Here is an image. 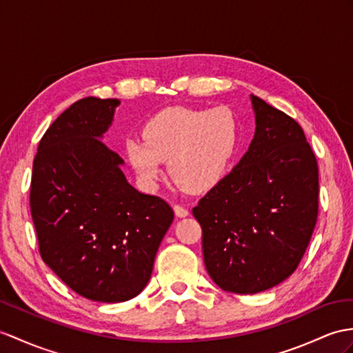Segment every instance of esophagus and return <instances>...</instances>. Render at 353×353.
Returning a JSON list of instances; mask_svg holds the SVG:
<instances>
[{
	"instance_id": "34e87169",
	"label": "esophagus",
	"mask_w": 353,
	"mask_h": 353,
	"mask_svg": "<svg viewBox=\"0 0 353 353\" xmlns=\"http://www.w3.org/2000/svg\"><path fill=\"white\" fill-rule=\"evenodd\" d=\"M174 211H175V216L179 217V219H183V217H187V216H188V210L184 208L183 205H175V206H174Z\"/></svg>"
}]
</instances>
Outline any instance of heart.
Segmentation results:
<instances>
[{
    "mask_svg": "<svg viewBox=\"0 0 353 353\" xmlns=\"http://www.w3.org/2000/svg\"><path fill=\"white\" fill-rule=\"evenodd\" d=\"M142 137H127L125 156L142 181L156 184L161 161L172 179L190 192L216 187L226 176L239 141V124L228 108L175 106L152 115Z\"/></svg>",
    "mask_w": 353,
    "mask_h": 353,
    "instance_id": "obj_1",
    "label": "heart"
}]
</instances>
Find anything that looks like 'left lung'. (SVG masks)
Returning a JSON list of instances; mask_svg holds the SVG:
<instances>
[{
  "label": "left lung",
  "instance_id": "8db88e82",
  "mask_svg": "<svg viewBox=\"0 0 353 353\" xmlns=\"http://www.w3.org/2000/svg\"><path fill=\"white\" fill-rule=\"evenodd\" d=\"M250 99L256 132L248 151L193 208L206 271L241 295L277 286L296 270L319 208V169L303 128Z\"/></svg>",
  "mask_w": 353,
  "mask_h": 353
}]
</instances>
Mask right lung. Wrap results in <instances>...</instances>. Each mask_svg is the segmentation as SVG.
<instances>
[{"label":"right lung","mask_w":353,"mask_h":353,"mask_svg":"<svg viewBox=\"0 0 353 353\" xmlns=\"http://www.w3.org/2000/svg\"><path fill=\"white\" fill-rule=\"evenodd\" d=\"M118 99L87 97L43 134L30 206L41 259L76 294L123 303L150 281L174 211L128 184L124 160L101 142Z\"/></svg>","instance_id":"right-lung-1"}]
</instances>
